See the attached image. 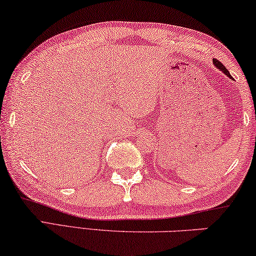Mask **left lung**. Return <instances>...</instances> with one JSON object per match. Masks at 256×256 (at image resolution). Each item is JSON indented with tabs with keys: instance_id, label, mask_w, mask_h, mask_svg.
<instances>
[{
	"instance_id": "1",
	"label": "left lung",
	"mask_w": 256,
	"mask_h": 256,
	"mask_svg": "<svg viewBox=\"0 0 256 256\" xmlns=\"http://www.w3.org/2000/svg\"><path fill=\"white\" fill-rule=\"evenodd\" d=\"M212 63H214V66H216L217 68H218V70H220V71H222V72H223V74H226L228 76V77H230V78H232V77H231V74H230V72H228V68H226V66H223V64H222V63H220L218 60L214 58V60H212Z\"/></svg>"
}]
</instances>
